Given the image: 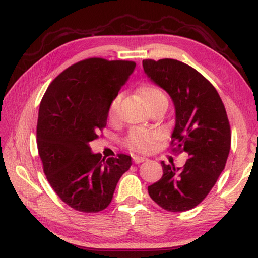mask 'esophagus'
I'll use <instances>...</instances> for the list:
<instances>
[{
	"mask_svg": "<svg viewBox=\"0 0 258 258\" xmlns=\"http://www.w3.org/2000/svg\"><path fill=\"white\" fill-rule=\"evenodd\" d=\"M133 160H134V162L136 163V164H139V163H142V162H144V161H146V158H144V157H134L133 158Z\"/></svg>",
	"mask_w": 258,
	"mask_h": 258,
	"instance_id": "obj_1",
	"label": "esophagus"
}]
</instances>
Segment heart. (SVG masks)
Here are the masks:
<instances>
[{"label": "heart", "instance_id": "1", "mask_svg": "<svg viewBox=\"0 0 258 258\" xmlns=\"http://www.w3.org/2000/svg\"><path fill=\"white\" fill-rule=\"evenodd\" d=\"M138 95L145 104V106L150 109L157 107L163 101L166 100L163 92L155 88L153 86H142L138 89ZM121 97L117 96L113 99V101L109 105L108 108V117L109 120L114 121L116 119L117 109H119ZM158 135L153 132H144V130H134L132 134L129 135L128 139H126V144L132 150L139 151V152H149L155 144Z\"/></svg>", "mask_w": 258, "mask_h": 258}]
</instances>
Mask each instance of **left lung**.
<instances>
[{"mask_svg":"<svg viewBox=\"0 0 258 258\" xmlns=\"http://www.w3.org/2000/svg\"><path fill=\"white\" fill-rule=\"evenodd\" d=\"M143 69L170 96L175 106L174 151L188 154L183 168L162 161L163 176L149 186V194L168 212H186L205 199L225 168L231 129L224 104L208 80L179 60L145 59Z\"/></svg>","mask_w":258,"mask_h":258,"instance_id":"8db88e82","label":"left lung"}]
</instances>
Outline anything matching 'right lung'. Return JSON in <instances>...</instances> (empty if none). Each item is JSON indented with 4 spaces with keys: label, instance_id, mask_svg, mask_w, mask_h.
<instances>
[{
    "label": "right lung",
    "instance_id": "obj_1",
    "mask_svg": "<svg viewBox=\"0 0 258 258\" xmlns=\"http://www.w3.org/2000/svg\"><path fill=\"white\" fill-rule=\"evenodd\" d=\"M135 67L134 61L86 59L59 74L42 98L36 141L44 174L58 197L79 212L106 208L132 166L129 155L101 158L90 142L106 125L109 105Z\"/></svg>",
    "mask_w": 258,
    "mask_h": 258
}]
</instances>
